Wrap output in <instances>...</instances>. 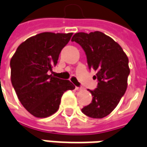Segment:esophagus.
I'll list each match as a JSON object with an SVG mask.
<instances>
[{
	"mask_svg": "<svg viewBox=\"0 0 147 147\" xmlns=\"http://www.w3.org/2000/svg\"><path fill=\"white\" fill-rule=\"evenodd\" d=\"M75 89H76L77 91H80L82 88H78V87H76V88H75Z\"/></svg>",
	"mask_w": 147,
	"mask_h": 147,
	"instance_id": "1",
	"label": "esophagus"
}]
</instances>
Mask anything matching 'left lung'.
I'll use <instances>...</instances> for the list:
<instances>
[{
	"mask_svg": "<svg viewBox=\"0 0 147 147\" xmlns=\"http://www.w3.org/2000/svg\"><path fill=\"white\" fill-rule=\"evenodd\" d=\"M71 40L84 49L88 67L97 72L94 78L98 80L97 88L89 90L92 102L82 112L92 118H102L113 111L127 90L128 58L116 41L100 31L76 33Z\"/></svg>",
	"mask_w": 147,
	"mask_h": 147,
	"instance_id": "left-lung-1",
	"label": "left lung"
}]
</instances>
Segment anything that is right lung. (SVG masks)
<instances>
[{
    "label": "right lung",
    "instance_id": "obj_1",
    "mask_svg": "<svg viewBox=\"0 0 147 147\" xmlns=\"http://www.w3.org/2000/svg\"><path fill=\"white\" fill-rule=\"evenodd\" d=\"M72 35L73 33L38 34L21 43L11 58L12 86L21 104L35 117H48L55 113L63 92L75 88L69 80L49 74Z\"/></svg>",
    "mask_w": 147,
    "mask_h": 147
}]
</instances>
